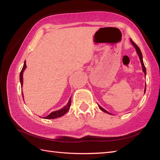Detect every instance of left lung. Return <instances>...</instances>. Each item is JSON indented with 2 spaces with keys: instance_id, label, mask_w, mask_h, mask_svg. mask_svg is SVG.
<instances>
[{
  "instance_id": "1",
  "label": "left lung",
  "mask_w": 160,
  "mask_h": 160,
  "mask_svg": "<svg viewBox=\"0 0 160 160\" xmlns=\"http://www.w3.org/2000/svg\"><path fill=\"white\" fill-rule=\"evenodd\" d=\"M131 42H132V45H133V46L134 47L135 49H136V51H137V53H138V57H139V58H140V61H141V65H142L143 72H144V74H145V75H146V67H145V65H144V63H143V56H142V53H141V50H140L139 48H138V47L137 46V45L136 44H135L133 41L132 40V39H131ZM146 87H145V90H144V92H146ZM98 107H99V108H100V109H101L102 111H104V112L110 114V113H108V111H107L106 110L104 109V108H102V107H101L100 106H99V105H98Z\"/></svg>"
}]
</instances>
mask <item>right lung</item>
<instances>
[{"label":"right lung","mask_w":160,"mask_h":160,"mask_svg":"<svg viewBox=\"0 0 160 160\" xmlns=\"http://www.w3.org/2000/svg\"><path fill=\"white\" fill-rule=\"evenodd\" d=\"M26 68V61L24 62V64L23 66V68L22 71L20 72V77H19V79H20V82H21V86H23V71L25 70V69ZM22 96H23V93H22ZM71 98L69 99V102L67 104L66 106H65L63 108H62L61 109H59L58 111H53L52 113H51L49 115H48L47 116L44 117L45 119H54V118H59V117H61L64 114H65L66 113L68 112L69 108L70 107V105H71Z\"/></svg>","instance_id":"obj_1"}]
</instances>
